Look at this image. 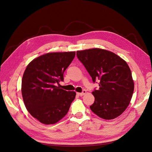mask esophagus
<instances>
[{"mask_svg": "<svg viewBox=\"0 0 152 152\" xmlns=\"http://www.w3.org/2000/svg\"><path fill=\"white\" fill-rule=\"evenodd\" d=\"M86 93V90H83L82 92H77V94L80 96H83V95H84Z\"/></svg>", "mask_w": 152, "mask_h": 152, "instance_id": "1", "label": "esophagus"}]
</instances>
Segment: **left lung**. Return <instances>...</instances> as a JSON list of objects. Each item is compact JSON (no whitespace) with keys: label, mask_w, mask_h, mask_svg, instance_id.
I'll return each mask as SVG.
<instances>
[{"label":"left lung","mask_w":152,"mask_h":152,"mask_svg":"<svg viewBox=\"0 0 152 152\" xmlns=\"http://www.w3.org/2000/svg\"><path fill=\"white\" fill-rule=\"evenodd\" d=\"M76 55L92 81L99 80V88L91 110L97 116L111 120L121 115L132 97L134 83L129 65L114 53L100 48L77 51Z\"/></svg>","instance_id":"8db88e82"}]
</instances>
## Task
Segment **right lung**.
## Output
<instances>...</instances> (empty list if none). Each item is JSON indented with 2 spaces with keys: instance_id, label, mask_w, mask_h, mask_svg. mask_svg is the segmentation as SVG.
Listing matches in <instances>:
<instances>
[{
  "instance_id": "right-lung-1",
  "label": "right lung",
  "mask_w": 152,
  "mask_h": 152,
  "mask_svg": "<svg viewBox=\"0 0 152 152\" xmlns=\"http://www.w3.org/2000/svg\"><path fill=\"white\" fill-rule=\"evenodd\" d=\"M75 51L49 53L32 60L22 81V94L28 113L44 124L60 121L76 97L75 91L57 86L75 56Z\"/></svg>"
}]
</instances>
